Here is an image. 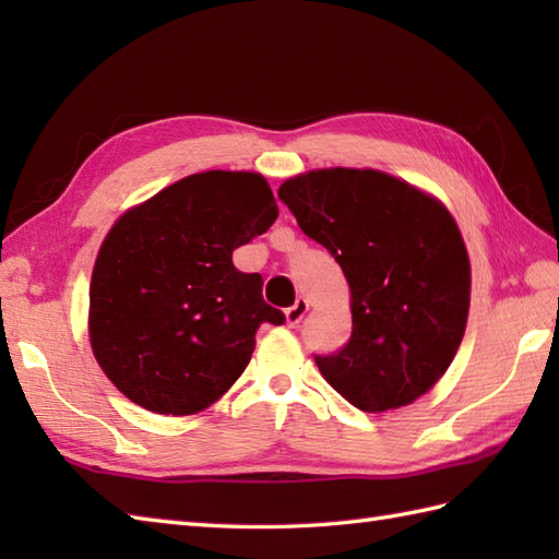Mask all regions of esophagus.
I'll return each instance as SVG.
<instances>
[{
  "instance_id": "34e87169",
  "label": "esophagus",
  "mask_w": 559,
  "mask_h": 559,
  "mask_svg": "<svg viewBox=\"0 0 559 559\" xmlns=\"http://www.w3.org/2000/svg\"><path fill=\"white\" fill-rule=\"evenodd\" d=\"M307 310H310V302H307L305 298H300L293 307H288V310L283 312V317H286V326H290V329L298 326L302 322V317L307 314Z\"/></svg>"
}]
</instances>
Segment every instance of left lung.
<instances>
[{"instance_id": "1", "label": "left lung", "mask_w": 559, "mask_h": 559, "mask_svg": "<svg viewBox=\"0 0 559 559\" xmlns=\"http://www.w3.org/2000/svg\"><path fill=\"white\" fill-rule=\"evenodd\" d=\"M307 237L338 261L353 334L317 367L365 413L408 406L449 370L471 307V261L437 197L372 168H317L278 187Z\"/></svg>"}]
</instances>
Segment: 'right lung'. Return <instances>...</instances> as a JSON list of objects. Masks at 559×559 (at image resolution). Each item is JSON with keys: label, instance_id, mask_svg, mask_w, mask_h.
I'll list each match as a JSON object with an SVG mask.
<instances>
[{"label": "right lung", "instance_id": "right-lung-1", "mask_svg": "<svg viewBox=\"0 0 559 559\" xmlns=\"http://www.w3.org/2000/svg\"><path fill=\"white\" fill-rule=\"evenodd\" d=\"M278 218L264 175L206 170L127 209L105 235L88 288V341L100 370L136 406L194 415L228 391L261 322L283 314L233 249Z\"/></svg>", "mask_w": 559, "mask_h": 559}]
</instances>
